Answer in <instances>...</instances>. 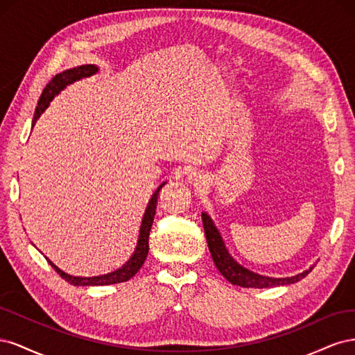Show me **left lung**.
Instances as JSON below:
<instances>
[{
	"instance_id": "obj_1",
	"label": "left lung",
	"mask_w": 355,
	"mask_h": 355,
	"mask_svg": "<svg viewBox=\"0 0 355 355\" xmlns=\"http://www.w3.org/2000/svg\"><path fill=\"white\" fill-rule=\"evenodd\" d=\"M201 219H202V227H204V232H206V239L209 244V250L213 257V262L216 265L219 272L232 284H237L241 287H253V288L284 286V284L302 280V278L306 277L311 272V270H313V268H311V270L290 278H272V277L254 274L249 270H245V268H243L240 263H237L232 259V256L228 253L227 247H225L216 227H214V223L207 216V213H202Z\"/></svg>"
}]
</instances>
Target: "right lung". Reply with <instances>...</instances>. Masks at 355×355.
Masks as SVG:
<instances>
[{
	"label": "right lung",
	"instance_id": "obj_1",
	"mask_svg": "<svg viewBox=\"0 0 355 355\" xmlns=\"http://www.w3.org/2000/svg\"><path fill=\"white\" fill-rule=\"evenodd\" d=\"M98 72V67L94 65H83L78 68H72V69H67L60 73H58L56 77H53L50 80V83L46 85L44 90H42L40 101H38V106L34 114V120H32V127L37 123V120L40 118V115L44 112V110L49 106V103L51 102V99L67 87L68 84H72L73 81L90 77V75ZM164 185V184H163ZM154 192V196L149 201L146 211L144 214L142 219V225H141V234H139V241L136 245V250L133 253V256L130 257V261H127V263L124 266H121L120 270H116L114 272L105 274V275H99V277H72L68 275L67 272L60 271L59 268L51 263L49 259V263L55 268V271H58V274L63 278V280L73 284V286H106V284H116V283H123L130 280V278L141 270V266L144 265L146 256H148V250H149V244H148V239H149V231H151L153 222H154V216H155V210H157V198H158V192L161 189V187Z\"/></svg>",
	"mask_w": 355,
	"mask_h": 355
}]
</instances>
